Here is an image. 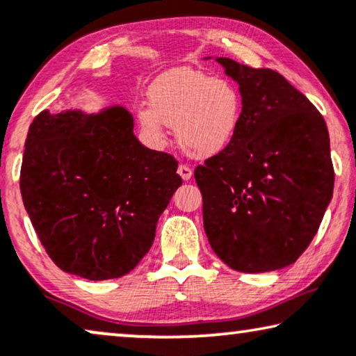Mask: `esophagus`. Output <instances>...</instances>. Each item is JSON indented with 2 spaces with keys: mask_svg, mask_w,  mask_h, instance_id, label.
Returning <instances> with one entry per match:
<instances>
[{
  "mask_svg": "<svg viewBox=\"0 0 356 356\" xmlns=\"http://www.w3.org/2000/svg\"><path fill=\"white\" fill-rule=\"evenodd\" d=\"M178 175L184 179V181H188V179H191V177H193V168L181 163V165L178 167Z\"/></svg>",
  "mask_w": 356,
  "mask_h": 356,
  "instance_id": "1",
  "label": "esophagus"
}]
</instances>
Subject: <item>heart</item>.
Segmentation results:
<instances>
[{"mask_svg":"<svg viewBox=\"0 0 356 356\" xmlns=\"http://www.w3.org/2000/svg\"><path fill=\"white\" fill-rule=\"evenodd\" d=\"M151 109L138 112L141 128L162 140L163 123L175 127L188 156L209 159L228 149L238 136L244 99L234 83L191 69L170 70L149 90Z\"/></svg>","mask_w":356,"mask_h":356,"instance_id":"b5f03b06","label":"heart"}]
</instances>
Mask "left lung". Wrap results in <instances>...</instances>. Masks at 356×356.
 Returning <instances> with one entry per match:
<instances>
[{
  "label": "left lung",
  "mask_w": 356,
  "mask_h": 356,
  "mask_svg": "<svg viewBox=\"0 0 356 356\" xmlns=\"http://www.w3.org/2000/svg\"><path fill=\"white\" fill-rule=\"evenodd\" d=\"M216 63L238 81L244 114L233 144L194 170L205 234L236 271L280 270L310 245L331 202L326 122L277 72Z\"/></svg>",
  "instance_id": "8db88e82"
}]
</instances>
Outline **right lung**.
I'll return each mask as SVG.
<instances>
[{"instance_id": "1", "label": "right lung", "mask_w": 356, "mask_h": 356, "mask_svg": "<svg viewBox=\"0 0 356 356\" xmlns=\"http://www.w3.org/2000/svg\"><path fill=\"white\" fill-rule=\"evenodd\" d=\"M167 152L133 135L114 106L33 118L20 168L25 210L60 270L91 281L120 277L151 249L159 216L183 179Z\"/></svg>"}]
</instances>
